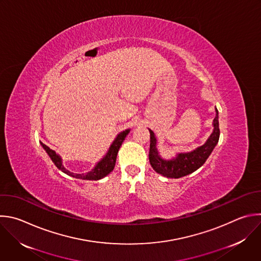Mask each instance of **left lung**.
Segmentation results:
<instances>
[{
	"label": "left lung",
	"mask_w": 261,
	"mask_h": 261,
	"mask_svg": "<svg viewBox=\"0 0 261 261\" xmlns=\"http://www.w3.org/2000/svg\"><path fill=\"white\" fill-rule=\"evenodd\" d=\"M214 130L206 143L191 152L178 153L173 160L167 161L159 155L156 149V139L151 130L150 132V145H149V162L152 169L159 174L168 178H180L191 174L199 169L208 159L215 145L219 140V122H218V111L216 109V117L213 120Z\"/></svg>",
	"instance_id": "left-lung-1"
}]
</instances>
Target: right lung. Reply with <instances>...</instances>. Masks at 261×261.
Here are the masks:
<instances>
[{
  "label": "right lung",
  "instance_id": "add662e5",
  "mask_svg": "<svg viewBox=\"0 0 261 261\" xmlns=\"http://www.w3.org/2000/svg\"><path fill=\"white\" fill-rule=\"evenodd\" d=\"M130 132V130H125L123 132H121L117 138L115 139V141L113 142V144L111 145L107 155L99 162L97 163V165L95 166L94 169H92V171L88 172V173H83V174H75V173H72V172H69L68 170H66L64 168V166L62 165V162H61V158L51 148H49L46 144L42 143V146L44 147V149L47 151V153L49 154V156L51 158L52 162L55 164V166L61 170L63 173H65V174L71 176V177H74V178H77V179H84V180H98V179H101L103 178L105 176H107L108 174H110V173L114 170L115 168V165H116V160H117V154H118V151H119V148L120 146L122 145L123 141L125 140L126 136L128 135V133Z\"/></svg>",
  "mask_w": 261,
  "mask_h": 261
}]
</instances>
